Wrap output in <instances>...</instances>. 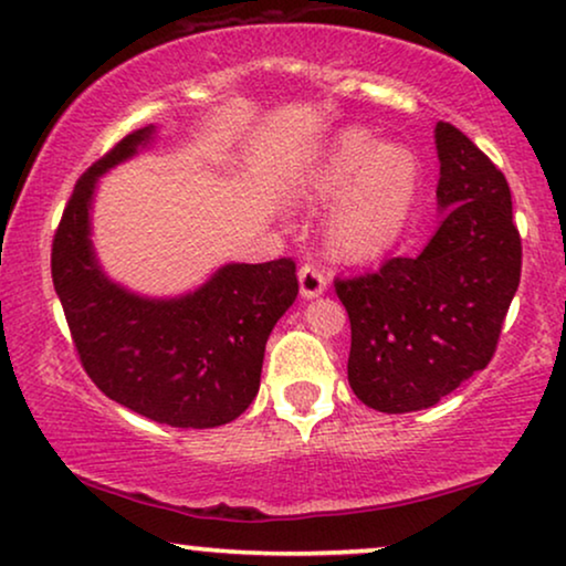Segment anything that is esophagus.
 <instances>
[{"instance_id": "1", "label": "esophagus", "mask_w": 566, "mask_h": 566, "mask_svg": "<svg viewBox=\"0 0 566 566\" xmlns=\"http://www.w3.org/2000/svg\"><path fill=\"white\" fill-rule=\"evenodd\" d=\"M298 285H301V296L317 298L327 291V275L322 273L317 265H304L298 270Z\"/></svg>"}]
</instances>
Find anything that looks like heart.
Wrapping results in <instances>:
<instances>
[{"label":"heart","mask_w":566,"mask_h":566,"mask_svg":"<svg viewBox=\"0 0 566 566\" xmlns=\"http://www.w3.org/2000/svg\"><path fill=\"white\" fill-rule=\"evenodd\" d=\"M421 192V160L406 143H379L361 127L340 129L301 176L296 197L329 208V247L348 262L387 254L408 231Z\"/></svg>","instance_id":"obj_1"}]
</instances>
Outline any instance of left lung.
<instances>
[{
  "label": "left lung",
  "mask_w": 566,
  "mask_h": 566,
  "mask_svg": "<svg viewBox=\"0 0 566 566\" xmlns=\"http://www.w3.org/2000/svg\"><path fill=\"white\" fill-rule=\"evenodd\" d=\"M434 145L442 223L427 249L335 283L350 319V390L379 413L431 408L481 371L520 285L504 174L452 124L437 122Z\"/></svg>",
  "instance_id": "left-lung-1"
}]
</instances>
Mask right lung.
<instances>
[{
    "label": "right lung",
    "instance_id": "obj_1",
    "mask_svg": "<svg viewBox=\"0 0 566 566\" xmlns=\"http://www.w3.org/2000/svg\"><path fill=\"white\" fill-rule=\"evenodd\" d=\"M156 135V124L132 132L80 176L54 237L51 277L101 392L166 427H223L256 398L268 337L296 301V265L229 262L179 296H145L112 281L93 247L95 189Z\"/></svg>",
    "mask_w": 566,
    "mask_h": 566
}]
</instances>
